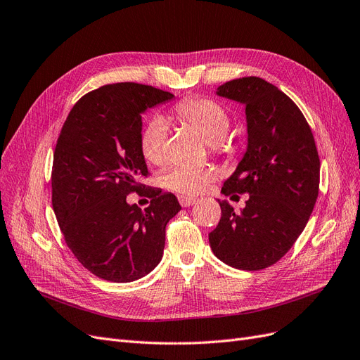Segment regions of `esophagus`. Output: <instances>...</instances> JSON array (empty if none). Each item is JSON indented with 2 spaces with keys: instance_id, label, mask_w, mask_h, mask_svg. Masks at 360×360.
<instances>
[{
  "instance_id": "esophagus-1",
  "label": "esophagus",
  "mask_w": 360,
  "mask_h": 360,
  "mask_svg": "<svg viewBox=\"0 0 360 360\" xmlns=\"http://www.w3.org/2000/svg\"><path fill=\"white\" fill-rule=\"evenodd\" d=\"M179 201H180V204H181L183 207H189V205H192V204L197 202L198 200H197V198H193V197H186V195H180V197H179Z\"/></svg>"
}]
</instances>
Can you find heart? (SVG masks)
I'll list each match as a JSON object with an SVG mask.
<instances>
[{
  "label": "heart",
  "instance_id": "heart-1",
  "mask_svg": "<svg viewBox=\"0 0 360 360\" xmlns=\"http://www.w3.org/2000/svg\"><path fill=\"white\" fill-rule=\"evenodd\" d=\"M174 117L180 123L198 130L210 146L216 147L230 132V115L225 108L210 99L195 97L174 106ZM167 124L162 118H153L141 135V151L148 163L159 165L165 158ZM214 179L212 169H191L176 167L167 172L163 183L169 191L179 193H200Z\"/></svg>",
  "mask_w": 360,
  "mask_h": 360
}]
</instances>
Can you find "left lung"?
Returning <instances> with one entry per match:
<instances>
[{
  "mask_svg": "<svg viewBox=\"0 0 360 360\" xmlns=\"http://www.w3.org/2000/svg\"><path fill=\"white\" fill-rule=\"evenodd\" d=\"M216 94L245 106L248 144L222 188L248 193L240 212L217 200L222 216L209 234L213 254L240 270H261L284 257L304 230L319 197L320 159L303 114L278 86L245 76Z\"/></svg>",
  "mask_w": 360,
  "mask_h": 360,
  "instance_id": "left-lung-1",
  "label": "left lung"
}]
</instances>
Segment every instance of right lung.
Here are the masks:
<instances>
[{"mask_svg": "<svg viewBox=\"0 0 360 360\" xmlns=\"http://www.w3.org/2000/svg\"><path fill=\"white\" fill-rule=\"evenodd\" d=\"M174 99L155 86L118 82L82 96L53 153L52 207L73 255L97 278L132 282L162 259L165 228L181 205L155 192L143 212L127 195L148 174L141 151L143 115Z\"/></svg>", "mask_w": 360, "mask_h": 360, "instance_id": "add662e5", "label": "right lung"}]
</instances>
